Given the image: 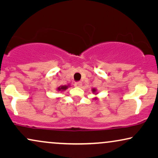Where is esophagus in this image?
Instances as JSON below:
<instances>
[{"label": "esophagus", "instance_id": "1", "mask_svg": "<svg viewBox=\"0 0 158 158\" xmlns=\"http://www.w3.org/2000/svg\"><path fill=\"white\" fill-rule=\"evenodd\" d=\"M81 85H82V83H81V81H77V82H76V83L74 84V86H75V87H81Z\"/></svg>", "mask_w": 158, "mask_h": 158}]
</instances>
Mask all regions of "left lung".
<instances>
[{"mask_svg":"<svg viewBox=\"0 0 158 158\" xmlns=\"http://www.w3.org/2000/svg\"><path fill=\"white\" fill-rule=\"evenodd\" d=\"M97 91H98V89H95V88H93V89H92V93H94V94H98V92H97ZM94 100H97V99H98V98H94Z\"/></svg>","mask_w":158,"mask_h":158,"instance_id":"1","label":"left lung"}]
</instances>
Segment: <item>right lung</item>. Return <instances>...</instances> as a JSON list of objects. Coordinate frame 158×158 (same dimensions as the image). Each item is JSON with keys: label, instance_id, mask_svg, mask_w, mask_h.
Masks as SVG:
<instances>
[{"label": "right lung", "instance_id": "right-lung-1", "mask_svg": "<svg viewBox=\"0 0 158 158\" xmlns=\"http://www.w3.org/2000/svg\"><path fill=\"white\" fill-rule=\"evenodd\" d=\"M69 87H70L69 86V84L68 85H63V86H60V87H58L57 88V91L58 92H63V91H65V90H66L68 89Z\"/></svg>", "mask_w": 158, "mask_h": 158}]
</instances>
